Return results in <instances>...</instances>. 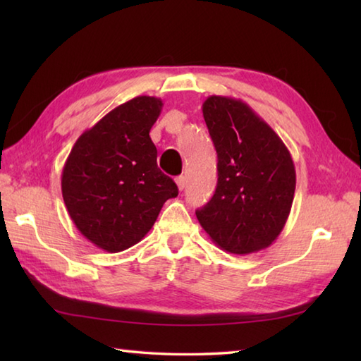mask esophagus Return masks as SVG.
<instances>
[{
	"mask_svg": "<svg viewBox=\"0 0 361 361\" xmlns=\"http://www.w3.org/2000/svg\"><path fill=\"white\" fill-rule=\"evenodd\" d=\"M175 183H176V186H178V189H180V190H183V189H185V186H186V176H185V175L176 176V178H175Z\"/></svg>",
	"mask_w": 361,
	"mask_h": 361,
	"instance_id": "esophagus-1",
	"label": "esophagus"
}]
</instances>
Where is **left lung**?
Masks as SVG:
<instances>
[{
    "label": "left lung",
    "instance_id": "8db88e82",
    "mask_svg": "<svg viewBox=\"0 0 361 361\" xmlns=\"http://www.w3.org/2000/svg\"><path fill=\"white\" fill-rule=\"evenodd\" d=\"M203 118L217 150V188L197 209L211 240L233 255H250L278 239L296 188L286 144L240 99L209 96Z\"/></svg>",
    "mask_w": 361,
    "mask_h": 361
}]
</instances>
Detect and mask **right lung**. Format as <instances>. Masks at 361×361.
<instances>
[{
  "label": "right lung",
  "instance_id": "add662e5",
  "mask_svg": "<svg viewBox=\"0 0 361 361\" xmlns=\"http://www.w3.org/2000/svg\"><path fill=\"white\" fill-rule=\"evenodd\" d=\"M163 101L137 96L121 104L75 141L62 172L68 214L82 235L109 252L150 231L163 204L178 195L157 164L150 140Z\"/></svg>",
  "mask_w": 361,
  "mask_h": 361
}]
</instances>
